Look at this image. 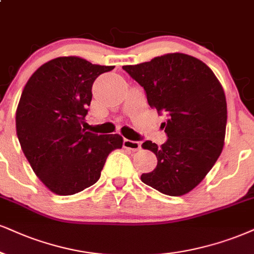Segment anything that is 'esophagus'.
<instances>
[{
	"mask_svg": "<svg viewBox=\"0 0 254 254\" xmlns=\"http://www.w3.org/2000/svg\"><path fill=\"white\" fill-rule=\"evenodd\" d=\"M124 148L129 149L132 152H136L141 148V143L139 141H132V140L124 139Z\"/></svg>",
	"mask_w": 254,
	"mask_h": 254,
	"instance_id": "34e87169",
	"label": "esophagus"
}]
</instances>
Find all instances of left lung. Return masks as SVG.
I'll list each match as a JSON object with an SVG mask.
<instances>
[{
  "label": "left lung",
  "instance_id": "8db88e82",
  "mask_svg": "<svg viewBox=\"0 0 254 254\" xmlns=\"http://www.w3.org/2000/svg\"><path fill=\"white\" fill-rule=\"evenodd\" d=\"M146 92L147 101L167 120L164 145L142 143L158 165L141 175L143 184L172 196L189 193L213 167L224 147L227 105L219 80L199 59L171 53L151 61L124 65Z\"/></svg>",
  "mask_w": 254,
  "mask_h": 254
}]
</instances>
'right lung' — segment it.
<instances>
[{"mask_svg": "<svg viewBox=\"0 0 254 254\" xmlns=\"http://www.w3.org/2000/svg\"><path fill=\"white\" fill-rule=\"evenodd\" d=\"M114 65L79 56L46 62L28 80L16 109V134L36 177L58 195H71L100 179L109 153L121 148L119 134L98 135L81 128L92 86Z\"/></svg>", "mask_w": 254, "mask_h": 254, "instance_id": "1", "label": "right lung"}]
</instances>
